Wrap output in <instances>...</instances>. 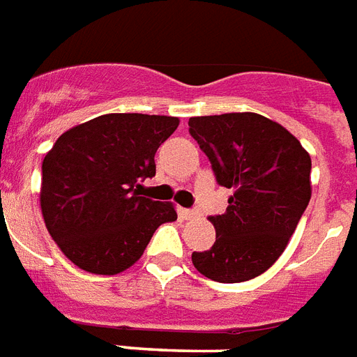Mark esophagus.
Returning a JSON list of instances; mask_svg holds the SVG:
<instances>
[{
	"label": "esophagus",
	"mask_w": 357,
	"mask_h": 357,
	"mask_svg": "<svg viewBox=\"0 0 357 357\" xmlns=\"http://www.w3.org/2000/svg\"><path fill=\"white\" fill-rule=\"evenodd\" d=\"M183 215H185V218H198L200 217V211H198V209H183Z\"/></svg>",
	"instance_id": "1"
}]
</instances>
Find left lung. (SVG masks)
<instances>
[{"mask_svg": "<svg viewBox=\"0 0 357 357\" xmlns=\"http://www.w3.org/2000/svg\"><path fill=\"white\" fill-rule=\"evenodd\" d=\"M189 131L218 185L234 189L226 213L209 217L217 241L192 252V265L220 283L252 280L283 254L310 204V153L283 126L257 113L192 116Z\"/></svg>", "mask_w": 357, "mask_h": 357, "instance_id": "1", "label": "left lung"}]
</instances>
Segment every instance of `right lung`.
<instances>
[{
    "instance_id": "right-lung-1",
    "label": "right lung",
    "mask_w": 357,
    "mask_h": 357,
    "mask_svg": "<svg viewBox=\"0 0 357 357\" xmlns=\"http://www.w3.org/2000/svg\"><path fill=\"white\" fill-rule=\"evenodd\" d=\"M176 116L102 114L64 131L42 161L46 228L74 265L113 276L135 265L174 204L140 196L155 176L157 148L178 129Z\"/></svg>"
}]
</instances>
